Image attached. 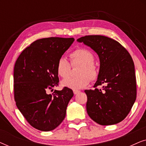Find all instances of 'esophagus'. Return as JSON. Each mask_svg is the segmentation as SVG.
I'll list each match as a JSON object with an SVG mask.
<instances>
[{"label": "esophagus", "instance_id": "34e87169", "mask_svg": "<svg viewBox=\"0 0 146 146\" xmlns=\"http://www.w3.org/2000/svg\"><path fill=\"white\" fill-rule=\"evenodd\" d=\"M73 92L76 95V94H78L80 92V91L79 90H74Z\"/></svg>", "mask_w": 146, "mask_h": 146}]
</instances>
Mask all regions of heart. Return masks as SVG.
<instances>
[{
    "mask_svg": "<svg viewBox=\"0 0 146 146\" xmlns=\"http://www.w3.org/2000/svg\"><path fill=\"white\" fill-rule=\"evenodd\" d=\"M72 66L81 64L78 74L80 76L68 78L62 82V86L68 88L78 90L89 84V77L95 79L98 76V70L94 63V57L92 53L86 48H78L70 54ZM71 66L68 60L64 57H61L56 64L57 74L62 78H66L70 73Z\"/></svg>",
    "mask_w": 146,
    "mask_h": 146,
    "instance_id": "1",
    "label": "heart"
}]
</instances>
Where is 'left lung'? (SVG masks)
I'll return each instance as SVG.
<instances>
[{"label": "left lung", "instance_id": "1", "mask_svg": "<svg viewBox=\"0 0 146 146\" xmlns=\"http://www.w3.org/2000/svg\"><path fill=\"white\" fill-rule=\"evenodd\" d=\"M98 55L100 70L94 87L104 85L103 91L85 90L86 110L92 119L102 125H113L127 116L136 99V80L133 60L118 42L100 35L77 39Z\"/></svg>", "mask_w": 146, "mask_h": 146}]
</instances>
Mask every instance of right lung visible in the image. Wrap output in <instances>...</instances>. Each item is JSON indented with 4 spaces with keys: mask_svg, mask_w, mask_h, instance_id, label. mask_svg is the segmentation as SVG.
<instances>
[{
    "mask_svg": "<svg viewBox=\"0 0 146 146\" xmlns=\"http://www.w3.org/2000/svg\"><path fill=\"white\" fill-rule=\"evenodd\" d=\"M74 41V38L51 37L37 40L18 58L14 68L16 105L28 122L43 131L53 130L65 118L73 97L71 89L49 90L58 85L56 64Z\"/></svg>",
    "mask_w": 146,
    "mask_h": 146,
    "instance_id": "add662e5",
    "label": "right lung"
}]
</instances>
